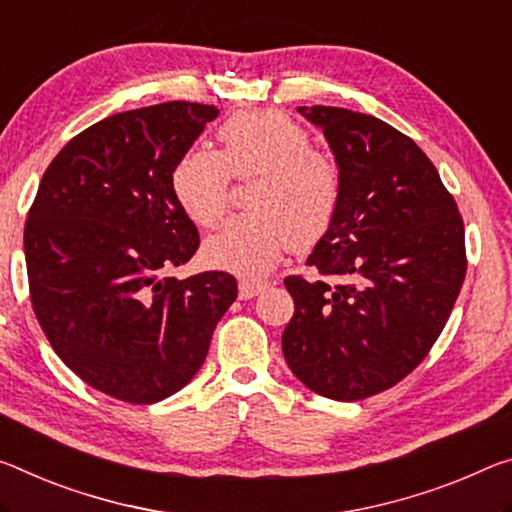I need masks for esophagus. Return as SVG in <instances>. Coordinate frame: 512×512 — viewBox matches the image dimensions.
Segmentation results:
<instances>
[{
	"mask_svg": "<svg viewBox=\"0 0 512 512\" xmlns=\"http://www.w3.org/2000/svg\"><path fill=\"white\" fill-rule=\"evenodd\" d=\"M264 287H266L264 282H259V280H241L239 282V298L241 300L255 298L257 294H262Z\"/></svg>",
	"mask_w": 512,
	"mask_h": 512,
	"instance_id": "34e87169",
	"label": "esophagus"
}]
</instances>
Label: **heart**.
Masks as SVG:
<instances>
[{"label": "heart", "mask_w": 512, "mask_h": 512, "mask_svg": "<svg viewBox=\"0 0 512 512\" xmlns=\"http://www.w3.org/2000/svg\"><path fill=\"white\" fill-rule=\"evenodd\" d=\"M221 150L184 152L170 189L191 223L214 227L230 207V184L253 180L248 207L205 243L209 264L241 275H264L287 248L305 253L335 223L342 180L310 132L280 109L241 111L218 127Z\"/></svg>", "instance_id": "obj_1"}]
</instances>
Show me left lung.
Wrapping results in <instances>:
<instances>
[{
  "mask_svg": "<svg viewBox=\"0 0 512 512\" xmlns=\"http://www.w3.org/2000/svg\"><path fill=\"white\" fill-rule=\"evenodd\" d=\"M298 111L335 152L342 200L307 257L321 278H285L282 353L312 392L360 401L401 383L440 337L467 273L465 225L410 136L369 113Z\"/></svg>",
  "mask_w": 512,
  "mask_h": 512,
  "instance_id": "left-lung-1",
  "label": "left lung"
}]
</instances>
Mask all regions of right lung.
<instances>
[{
    "label": "right lung",
    "instance_id": "right-lung-1",
    "mask_svg": "<svg viewBox=\"0 0 512 512\" xmlns=\"http://www.w3.org/2000/svg\"><path fill=\"white\" fill-rule=\"evenodd\" d=\"M212 104L164 102L100 120L70 139L24 223L29 296L54 353L113 399L157 403L196 376L237 280L166 271L200 246L170 173Z\"/></svg>",
    "mask_w": 512,
    "mask_h": 512
}]
</instances>
